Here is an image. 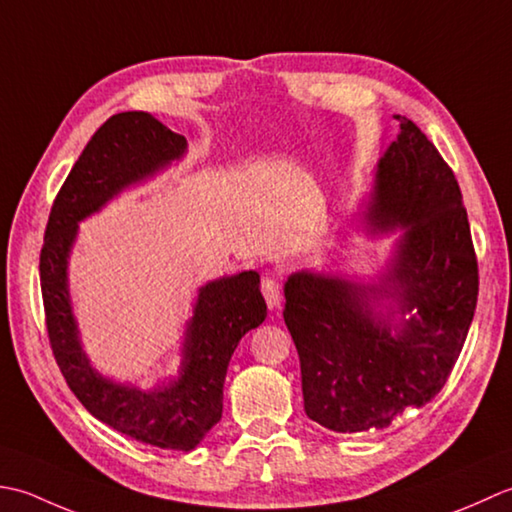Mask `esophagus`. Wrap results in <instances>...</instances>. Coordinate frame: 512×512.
Masks as SVG:
<instances>
[{
  "label": "esophagus",
  "mask_w": 512,
  "mask_h": 512,
  "mask_svg": "<svg viewBox=\"0 0 512 512\" xmlns=\"http://www.w3.org/2000/svg\"><path fill=\"white\" fill-rule=\"evenodd\" d=\"M260 291L267 300L269 309H278L280 300H283V289H280V280L274 276H265L263 283H260Z\"/></svg>",
  "instance_id": "34e87169"
}]
</instances>
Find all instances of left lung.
<instances>
[{"label": "left lung", "mask_w": 512, "mask_h": 512, "mask_svg": "<svg viewBox=\"0 0 512 512\" xmlns=\"http://www.w3.org/2000/svg\"><path fill=\"white\" fill-rule=\"evenodd\" d=\"M378 161L367 218L402 229L378 283L294 271L285 325L311 420L336 433L384 429L431 402L451 375L477 305V258L453 170L417 125Z\"/></svg>", "instance_id": "1"}]
</instances>
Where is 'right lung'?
Segmentation results:
<instances>
[{
    "mask_svg": "<svg viewBox=\"0 0 512 512\" xmlns=\"http://www.w3.org/2000/svg\"><path fill=\"white\" fill-rule=\"evenodd\" d=\"M187 141L148 112H119L92 134L52 203L39 256L41 296L52 353L86 409L132 440L192 451L223 415L227 364L247 331L267 318L258 271L223 276L198 289L185 327L179 375L143 391L92 367L81 347L68 287V258L83 218L183 159Z\"/></svg>",
    "mask_w": 512,
    "mask_h": 512,
    "instance_id": "add662e5",
    "label": "right lung"
}]
</instances>
